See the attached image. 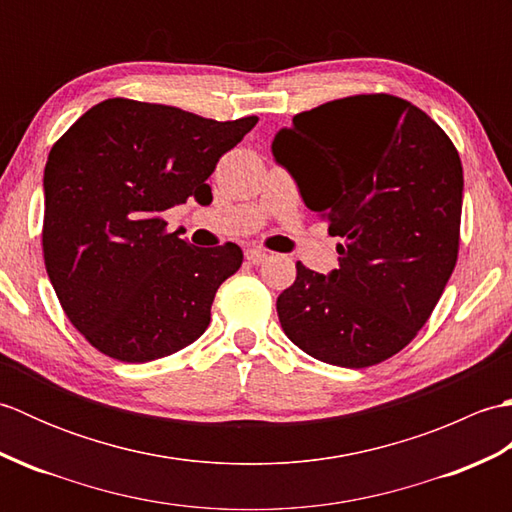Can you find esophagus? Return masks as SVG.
Here are the masks:
<instances>
[{
	"label": "esophagus",
	"mask_w": 512,
	"mask_h": 512,
	"mask_svg": "<svg viewBox=\"0 0 512 512\" xmlns=\"http://www.w3.org/2000/svg\"><path fill=\"white\" fill-rule=\"evenodd\" d=\"M268 259V253L264 248H248L246 250V262L248 264H253V266H259V264H264Z\"/></svg>",
	"instance_id": "esophagus-1"
}]
</instances>
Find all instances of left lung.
Segmentation results:
<instances>
[{"label":"left lung","mask_w":512,"mask_h":512,"mask_svg":"<svg viewBox=\"0 0 512 512\" xmlns=\"http://www.w3.org/2000/svg\"><path fill=\"white\" fill-rule=\"evenodd\" d=\"M273 156L343 239L328 277L297 262L295 284L277 297L281 328L323 363L387 361L427 323L458 262V149L420 107L358 94L297 114Z\"/></svg>","instance_id":"8db88e82"}]
</instances>
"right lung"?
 <instances>
[{
	"mask_svg": "<svg viewBox=\"0 0 512 512\" xmlns=\"http://www.w3.org/2000/svg\"><path fill=\"white\" fill-rule=\"evenodd\" d=\"M257 116L213 121L171 105L107 99L52 145L43 171V262L92 347L147 363L200 339L217 288L242 266L233 242L195 248L160 213L213 200L206 178Z\"/></svg>",
	"mask_w": 512,
	"mask_h": 512,
	"instance_id": "add662e5",
	"label": "right lung"
}]
</instances>
